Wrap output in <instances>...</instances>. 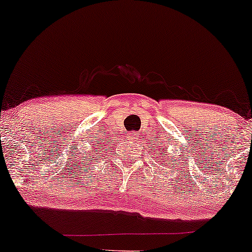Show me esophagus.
I'll list each match as a JSON object with an SVG mask.
<instances>
[{
	"instance_id": "34e87169",
	"label": "esophagus",
	"mask_w": 252,
	"mask_h": 252,
	"mask_svg": "<svg viewBox=\"0 0 252 252\" xmlns=\"http://www.w3.org/2000/svg\"><path fill=\"white\" fill-rule=\"evenodd\" d=\"M136 135H138V134H136Z\"/></svg>"
}]
</instances>
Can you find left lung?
I'll return each mask as SVG.
<instances>
[{
  "label": "left lung",
  "mask_w": 252,
  "mask_h": 252,
  "mask_svg": "<svg viewBox=\"0 0 252 252\" xmlns=\"http://www.w3.org/2000/svg\"><path fill=\"white\" fill-rule=\"evenodd\" d=\"M152 150H153V155L155 154V157L158 158V160H160V161L162 160V163L166 164V166H167V162H168V164H170L169 163V158L167 157V153H168V152H167V148L163 147L162 144H161V145L155 144V146L152 147ZM170 160H172V162H173V159H170Z\"/></svg>",
  "instance_id": "left-lung-1"
}]
</instances>
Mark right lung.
I'll return each instance as SVG.
<instances>
[{"label":"right lung","instance_id":"right-lung-1","mask_svg":"<svg viewBox=\"0 0 252 252\" xmlns=\"http://www.w3.org/2000/svg\"><path fill=\"white\" fill-rule=\"evenodd\" d=\"M105 145H107V142L105 140H101V139H100V141H98V140L95 141L94 144L92 145V148H91L92 154H94V155L100 154V151H104Z\"/></svg>","mask_w":252,"mask_h":252}]
</instances>
